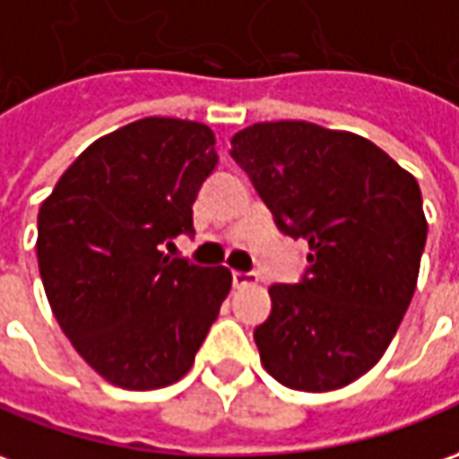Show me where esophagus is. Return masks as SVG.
Instances as JSON below:
<instances>
[{
  "instance_id": "34e87169",
  "label": "esophagus",
  "mask_w": 459,
  "mask_h": 459,
  "mask_svg": "<svg viewBox=\"0 0 459 459\" xmlns=\"http://www.w3.org/2000/svg\"><path fill=\"white\" fill-rule=\"evenodd\" d=\"M252 282H257V274H252V272H232V284H235L237 290H242V287H247Z\"/></svg>"
}]
</instances>
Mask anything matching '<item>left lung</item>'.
Segmentation results:
<instances>
[{
	"label": "left lung",
	"mask_w": 459,
	"mask_h": 459,
	"mask_svg": "<svg viewBox=\"0 0 459 459\" xmlns=\"http://www.w3.org/2000/svg\"><path fill=\"white\" fill-rule=\"evenodd\" d=\"M284 235L307 239L299 284H272L255 330L262 368L330 393L375 368L412 302L428 220L417 179L369 139L312 122H257L232 137Z\"/></svg>",
	"instance_id": "8db88e82"
}]
</instances>
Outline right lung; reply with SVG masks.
Here are the masks:
<instances>
[{"instance_id": "right-lung-1", "label": "right lung", "mask_w": 459, "mask_h": 459, "mask_svg": "<svg viewBox=\"0 0 459 459\" xmlns=\"http://www.w3.org/2000/svg\"><path fill=\"white\" fill-rule=\"evenodd\" d=\"M214 144L202 122L144 117L91 142L39 207L37 260L49 307L79 357L122 390L182 380L230 295L227 267L160 249L192 232Z\"/></svg>"}]
</instances>
